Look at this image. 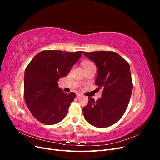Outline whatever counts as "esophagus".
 <instances>
[{
  "label": "esophagus",
  "mask_w": 160,
  "mask_h": 160,
  "mask_svg": "<svg viewBox=\"0 0 160 160\" xmlns=\"http://www.w3.org/2000/svg\"><path fill=\"white\" fill-rule=\"evenodd\" d=\"M81 96H82V95H81V94H79V93H77V96H76V97H77V98H81Z\"/></svg>",
  "instance_id": "1"
}]
</instances>
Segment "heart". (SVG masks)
<instances>
[{"mask_svg":"<svg viewBox=\"0 0 160 160\" xmlns=\"http://www.w3.org/2000/svg\"><path fill=\"white\" fill-rule=\"evenodd\" d=\"M82 65H83V67L84 69L90 68L91 67H95V65L93 62H91L90 61H85L82 62Z\"/></svg>","mask_w":160,"mask_h":160,"instance_id":"b5f03b06","label":"heart"}]
</instances>
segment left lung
<instances>
[{
  "instance_id": "obj_1",
  "label": "left lung",
  "mask_w": 160,
  "mask_h": 160,
  "mask_svg": "<svg viewBox=\"0 0 160 160\" xmlns=\"http://www.w3.org/2000/svg\"><path fill=\"white\" fill-rule=\"evenodd\" d=\"M94 61L98 68L95 84L103 88L102 97L97 101L88 98V104L83 108L85 119L99 128L113 125L122 117L128 106L133 83L128 62L113 51L83 52Z\"/></svg>"
}]
</instances>
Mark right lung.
Masks as SVG:
<instances>
[{
	"label": "right lung",
	"instance_id": "add662e5",
	"mask_svg": "<svg viewBox=\"0 0 160 160\" xmlns=\"http://www.w3.org/2000/svg\"><path fill=\"white\" fill-rule=\"evenodd\" d=\"M82 54V51H42L27 65L24 98L27 108L38 122L50 125L66 117L76 94H67L59 88L57 82L68 75Z\"/></svg>",
	"mask_w": 160,
	"mask_h": 160
}]
</instances>
